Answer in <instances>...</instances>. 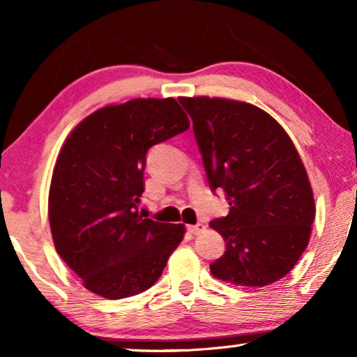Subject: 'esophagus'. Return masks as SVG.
<instances>
[{
	"instance_id": "esophagus-1",
	"label": "esophagus",
	"mask_w": 357,
	"mask_h": 357,
	"mask_svg": "<svg viewBox=\"0 0 357 357\" xmlns=\"http://www.w3.org/2000/svg\"><path fill=\"white\" fill-rule=\"evenodd\" d=\"M204 229V224H202V222H198V224H195V226H188V232H192V234H195V236H197V234H199Z\"/></svg>"
}]
</instances>
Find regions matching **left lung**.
Here are the masks:
<instances>
[{
  "label": "left lung",
  "mask_w": 357,
  "mask_h": 357,
  "mask_svg": "<svg viewBox=\"0 0 357 357\" xmlns=\"http://www.w3.org/2000/svg\"><path fill=\"white\" fill-rule=\"evenodd\" d=\"M193 121L209 188L224 190L227 216L211 227L226 252L209 265L214 278L266 286L296 266L315 218L304 164L278 121L245 102L180 97Z\"/></svg>",
  "instance_id": "obj_1"
}]
</instances>
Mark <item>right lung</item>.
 <instances>
[{
    "mask_svg": "<svg viewBox=\"0 0 357 357\" xmlns=\"http://www.w3.org/2000/svg\"><path fill=\"white\" fill-rule=\"evenodd\" d=\"M190 128L175 99L109 105L68 136L53 170L48 218L63 261L105 299L149 289L182 242L183 224L138 213L146 155Z\"/></svg>",
    "mask_w": 357,
    "mask_h": 357,
    "instance_id": "add662e5",
    "label": "right lung"
}]
</instances>
